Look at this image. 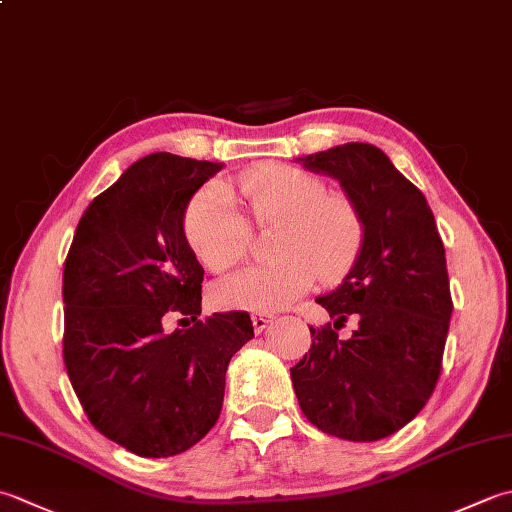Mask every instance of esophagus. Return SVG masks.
Returning <instances> with one entry per match:
<instances>
[{"mask_svg": "<svg viewBox=\"0 0 512 512\" xmlns=\"http://www.w3.org/2000/svg\"><path fill=\"white\" fill-rule=\"evenodd\" d=\"M250 319H253V328L259 334V332H264L270 323H273V314H253Z\"/></svg>", "mask_w": 512, "mask_h": 512, "instance_id": "esophagus-1", "label": "esophagus"}]
</instances>
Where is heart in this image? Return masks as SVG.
Masks as SVG:
<instances>
[{
  "label": "heart",
  "instance_id": "heart-1",
  "mask_svg": "<svg viewBox=\"0 0 512 512\" xmlns=\"http://www.w3.org/2000/svg\"><path fill=\"white\" fill-rule=\"evenodd\" d=\"M237 189L257 226H277L270 244L277 262L217 281L211 290L217 308L275 312L306 295L317 277L336 281L356 262L365 239L363 215L352 198L328 193L319 176L266 162L246 171ZM184 233L195 257L213 273H224L246 255L248 224L224 182L195 195Z\"/></svg>",
  "mask_w": 512,
  "mask_h": 512
}]
</instances>
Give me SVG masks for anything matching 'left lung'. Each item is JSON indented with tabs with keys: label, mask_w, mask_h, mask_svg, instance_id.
I'll use <instances>...</instances> for the list:
<instances>
[{
	"label": "left lung",
	"mask_w": 512,
	"mask_h": 512,
	"mask_svg": "<svg viewBox=\"0 0 512 512\" xmlns=\"http://www.w3.org/2000/svg\"><path fill=\"white\" fill-rule=\"evenodd\" d=\"M297 160L339 180L363 215L365 239L350 273L317 299L334 328H310L292 387L314 427L383 440L418 416L438 383L453 312L442 239L427 198L378 147L345 143ZM350 313L359 328L343 340L335 330Z\"/></svg>",
	"instance_id": "left-lung-1"
}]
</instances>
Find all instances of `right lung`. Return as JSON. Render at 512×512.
Here are the masks:
<instances>
[{
  "mask_svg": "<svg viewBox=\"0 0 512 512\" xmlns=\"http://www.w3.org/2000/svg\"><path fill=\"white\" fill-rule=\"evenodd\" d=\"M222 165L158 151L81 215L63 266V361L83 411L140 458H169L220 418L226 367L253 339L248 312L200 317L204 268L184 213ZM191 316L167 335L161 317Z\"/></svg>",
  "mask_w": 512,
  "mask_h": 512,
  "instance_id": "obj_1",
  "label": "right lung"
}]
</instances>
